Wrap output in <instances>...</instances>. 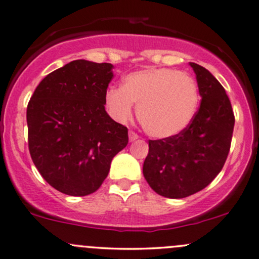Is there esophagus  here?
I'll return each instance as SVG.
<instances>
[{
	"label": "esophagus",
	"instance_id": "esophagus-1",
	"mask_svg": "<svg viewBox=\"0 0 259 259\" xmlns=\"http://www.w3.org/2000/svg\"><path fill=\"white\" fill-rule=\"evenodd\" d=\"M138 139H139L138 134L130 130V132H129V140H130V141H135V140H138Z\"/></svg>",
	"mask_w": 259,
	"mask_h": 259
}]
</instances>
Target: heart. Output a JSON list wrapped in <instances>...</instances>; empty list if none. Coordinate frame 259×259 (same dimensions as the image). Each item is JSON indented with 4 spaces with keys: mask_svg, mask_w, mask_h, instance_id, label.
<instances>
[{
    "mask_svg": "<svg viewBox=\"0 0 259 259\" xmlns=\"http://www.w3.org/2000/svg\"><path fill=\"white\" fill-rule=\"evenodd\" d=\"M138 118L150 136L168 139L179 135L194 120L200 106L196 80L173 68H146L127 74L121 88H109L105 94L107 112L118 123Z\"/></svg>",
    "mask_w": 259,
    "mask_h": 259,
    "instance_id": "1",
    "label": "heart"
}]
</instances>
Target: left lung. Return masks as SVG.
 Listing matches in <instances>:
<instances>
[{"label": "left lung", "mask_w": 259, "mask_h": 259, "mask_svg": "<svg viewBox=\"0 0 259 259\" xmlns=\"http://www.w3.org/2000/svg\"><path fill=\"white\" fill-rule=\"evenodd\" d=\"M196 74L201 106L179 135L150 140L144 177L157 194L184 198L209 185L230 151L235 117L221 82L206 68L190 63Z\"/></svg>", "instance_id": "8db88e82"}]
</instances>
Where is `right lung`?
Here are the masks:
<instances>
[{
    "instance_id": "obj_1",
    "label": "right lung",
    "mask_w": 259,
    "mask_h": 259,
    "mask_svg": "<svg viewBox=\"0 0 259 259\" xmlns=\"http://www.w3.org/2000/svg\"><path fill=\"white\" fill-rule=\"evenodd\" d=\"M111 63L78 59L41 80L26 108L29 152L38 173L59 192L99 190L113 157L127 145V127L107 114Z\"/></svg>"
}]
</instances>
